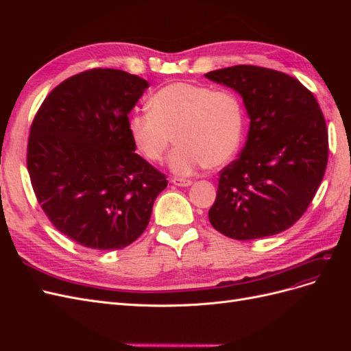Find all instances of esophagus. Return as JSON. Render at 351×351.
Segmentation results:
<instances>
[{"label": "esophagus", "mask_w": 351, "mask_h": 351, "mask_svg": "<svg viewBox=\"0 0 351 351\" xmlns=\"http://www.w3.org/2000/svg\"><path fill=\"white\" fill-rule=\"evenodd\" d=\"M171 183L178 186V187H189L192 184V180H187V178H178V177H173L171 178Z\"/></svg>", "instance_id": "34e87169"}]
</instances>
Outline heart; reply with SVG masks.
<instances>
[{"label": "heart", "mask_w": 351, "mask_h": 351, "mask_svg": "<svg viewBox=\"0 0 351 351\" xmlns=\"http://www.w3.org/2000/svg\"><path fill=\"white\" fill-rule=\"evenodd\" d=\"M149 112L129 121L132 141L145 158L162 161L173 134L178 146L169 168L178 176L219 167L236 154L243 134V108L230 90L177 82L159 89L149 99Z\"/></svg>", "instance_id": "b5f03b06"}]
</instances>
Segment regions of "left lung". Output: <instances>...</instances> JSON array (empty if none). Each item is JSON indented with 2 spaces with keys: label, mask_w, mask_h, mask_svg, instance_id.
I'll return each mask as SVG.
<instances>
[{
  "label": "left lung",
  "mask_w": 351,
  "mask_h": 351,
  "mask_svg": "<svg viewBox=\"0 0 351 351\" xmlns=\"http://www.w3.org/2000/svg\"><path fill=\"white\" fill-rule=\"evenodd\" d=\"M205 76L234 89L250 119L246 145L221 169L209 222L221 234L254 240L302 218L328 162V130L313 93L272 69L234 66Z\"/></svg>",
  "instance_id": "8db88e82"
}]
</instances>
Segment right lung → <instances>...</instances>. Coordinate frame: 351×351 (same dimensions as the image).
Segmentation results:
<instances>
[{
  "label": "right lung",
  "mask_w": 351,
  "mask_h": 351,
  "mask_svg": "<svg viewBox=\"0 0 351 351\" xmlns=\"http://www.w3.org/2000/svg\"><path fill=\"white\" fill-rule=\"evenodd\" d=\"M147 86L123 70L82 71L48 93L32 123L26 161L35 196L52 226L80 246H129L168 184L134 152L129 132V112Z\"/></svg>",
  "instance_id": "right-lung-1"
}]
</instances>
